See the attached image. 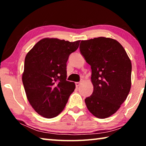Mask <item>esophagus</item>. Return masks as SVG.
<instances>
[{"mask_svg": "<svg viewBox=\"0 0 146 146\" xmlns=\"http://www.w3.org/2000/svg\"><path fill=\"white\" fill-rule=\"evenodd\" d=\"M82 83V81H80V82H75V86H76V88H78L79 86H80V84Z\"/></svg>", "mask_w": 146, "mask_h": 146, "instance_id": "1", "label": "esophagus"}]
</instances>
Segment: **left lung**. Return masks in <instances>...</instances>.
<instances>
[{
  "mask_svg": "<svg viewBox=\"0 0 146 146\" xmlns=\"http://www.w3.org/2000/svg\"><path fill=\"white\" fill-rule=\"evenodd\" d=\"M80 51L91 66L93 92L85 99L88 110L98 118L117 111L131 86V62L122 46L106 37L82 40Z\"/></svg>",
  "mask_w": 146,
  "mask_h": 146,
  "instance_id": "1",
  "label": "left lung"
}]
</instances>
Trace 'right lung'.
<instances>
[{
	"instance_id": "add662e5",
	"label": "right lung",
	"mask_w": 146,
	"mask_h": 146,
	"mask_svg": "<svg viewBox=\"0 0 146 146\" xmlns=\"http://www.w3.org/2000/svg\"><path fill=\"white\" fill-rule=\"evenodd\" d=\"M79 44L80 40L45 38L26 56L22 77L24 90L32 108L43 117L60 114L75 90V83L66 80V62Z\"/></svg>"
}]
</instances>
